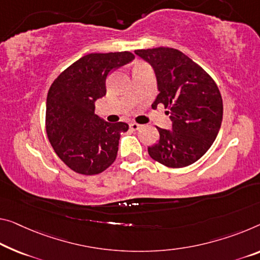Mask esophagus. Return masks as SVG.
<instances>
[{
  "instance_id": "34e87169",
  "label": "esophagus",
  "mask_w": 260,
  "mask_h": 260,
  "mask_svg": "<svg viewBox=\"0 0 260 260\" xmlns=\"http://www.w3.org/2000/svg\"><path fill=\"white\" fill-rule=\"evenodd\" d=\"M129 126H130V129L133 130V131H137V130H139L142 127V125L137 124V123H130Z\"/></svg>"
}]
</instances>
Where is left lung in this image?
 Wrapping results in <instances>:
<instances>
[{"label": "left lung", "instance_id": "left-lung-1", "mask_svg": "<svg viewBox=\"0 0 260 260\" xmlns=\"http://www.w3.org/2000/svg\"><path fill=\"white\" fill-rule=\"evenodd\" d=\"M150 63L159 94L152 103L170 108L171 129L159 131L158 143L147 147L150 157L169 167H185L199 160L217 137L223 102L216 83L182 52L170 47L137 50Z\"/></svg>", "mask_w": 260, "mask_h": 260}]
</instances>
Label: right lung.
I'll use <instances>...</instances> for the list:
<instances>
[{
    "mask_svg": "<svg viewBox=\"0 0 260 260\" xmlns=\"http://www.w3.org/2000/svg\"><path fill=\"white\" fill-rule=\"evenodd\" d=\"M135 59L130 52L90 53L72 63L52 83L46 99V133L58 157L77 173L93 175L115 161L124 122L95 114L111 72Z\"/></svg>",
    "mask_w": 260,
    "mask_h": 260,
    "instance_id": "1",
    "label": "right lung"
}]
</instances>
